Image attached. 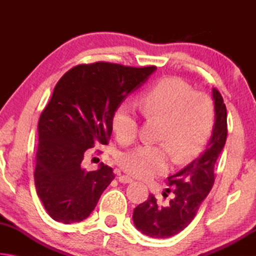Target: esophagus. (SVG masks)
I'll return each instance as SVG.
<instances>
[{
  "instance_id": "obj_1",
  "label": "esophagus",
  "mask_w": 256,
  "mask_h": 256,
  "mask_svg": "<svg viewBox=\"0 0 256 256\" xmlns=\"http://www.w3.org/2000/svg\"><path fill=\"white\" fill-rule=\"evenodd\" d=\"M118 180L120 182V183H132L133 182V178L131 176H128V175H120V177H118Z\"/></svg>"
}]
</instances>
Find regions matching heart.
I'll use <instances>...</instances> for the list:
<instances>
[{
  "mask_svg": "<svg viewBox=\"0 0 256 256\" xmlns=\"http://www.w3.org/2000/svg\"><path fill=\"white\" fill-rule=\"evenodd\" d=\"M138 107L146 120H160L157 140L162 144H144L120 156V164L131 174L149 178L162 174L170 164L172 152L177 162L196 154L206 144L214 123V102L206 94L193 92L178 78H164L142 94ZM112 128L123 144L136 140L138 118L126 104L112 115Z\"/></svg>",
  "mask_w": 256,
  "mask_h": 256,
  "instance_id": "1",
  "label": "heart"
}]
</instances>
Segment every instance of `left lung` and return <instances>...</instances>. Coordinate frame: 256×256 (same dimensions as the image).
<instances>
[{"label":"left lung","instance_id":"left-lung-1","mask_svg":"<svg viewBox=\"0 0 256 256\" xmlns=\"http://www.w3.org/2000/svg\"><path fill=\"white\" fill-rule=\"evenodd\" d=\"M216 122L212 136L202 154L175 175L168 177L174 198L167 206H159L150 194L133 211V222L142 234L154 238L176 235L190 224L214 183V164L227 138V108L222 96L212 89ZM168 190V188H167Z\"/></svg>","mask_w":256,"mask_h":256}]
</instances>
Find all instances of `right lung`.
Wrapping results in <instances>:
<instances>
[{
    "label": "right lung",
    "mask_w": 256,
    "mask_h": 256,
    "mask_svg": "<svg viewBox=\"0 0 256 256\" xmlns=\"http://www.w3.org/2000/svg\"><path fill=\"white\" fill-rule=\"evenodd\" d=\"M156 68L110 62L79 64L55 86L38 122L34 185L47 214L56 222L72 224L88 218L115 178L107 164L92 172L84 170V152L108 144L115 108Z\"/></svg>",
    "instance_id": "obj_1"
}]
</instances>
